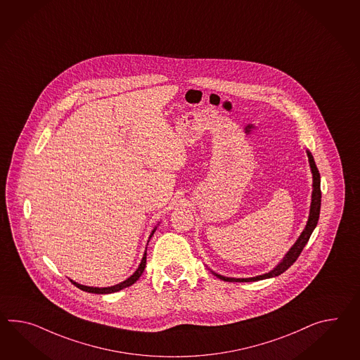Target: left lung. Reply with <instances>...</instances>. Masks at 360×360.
<instances>
[{
    "mask_svg": "<svg viewBox=\"0 0 360 360\" xmlns=\"http://www.w3.org/2000/svg\"><path fill=\"white\" fill-rule=\"evenodd\" d=\"M307 155L309 167H311L312 176H314V191H312V202H311V210H309L307 225H306V229L303 230V233L300 234V237L298 238V240L295 242V245L290 248L289 252L283 257V260L269 273H265V274H262V276H256V277H251V278H230V277H224V276H219V274L214 273L219 280L229 281V282H254V281L265 280V278L280 276L281 273L285 272L286 269H289V266L295 263V260L298 259L299 255L303 251L304 245H307L308 239L311 237L314 229L317 225V221H319V217H320V207H321L320 173H319V169L316 167L315 160L312 158L311 152L307 150Z\"/></svg>",
    "mask_w": 360,
    "mask_h": 360,
    "instance_id": "8db88e82",
    "label": "left lung"
}]
</instances>
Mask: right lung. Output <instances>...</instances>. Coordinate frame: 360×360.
Masks as SVG:
<instances>
[{"label": "right lung", "mask_w": 360, "mask_h": 360, "mask_svg": "<svg viewBox=\"0 0 360 360\" xmlns=\"http://www.w3.org/2000/svg\"><path fill=\"white\" fill-rule=\"evenodd\" d=\"M155 230H156V229H155ZM155 230L152 231L150 237L153 236ZM146 264H147V252H144V256H143V259H141V265H139V268L136 269V272L134 273L130 278L123 281V282L118 283V285H115V286H110V288H89V286H84V285L77 283V282H74V281H71V282H72L78 289L83 290V291H87V292H94V294H110V292L120 291V290L124 289V288H129V286H131L132 283H135L136 281L139 280V277H141L143 272H144Z\"/></svg>", "instance_id": "1"}]
</instances>
